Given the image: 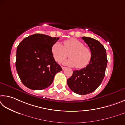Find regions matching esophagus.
<instances>
[{"label":"esophagus","mask_w":125,"mask_h":125,"mask_svg":"<svg viewBox=\"0 0 125 125\" xmlns=\"http://www.w3.org/2000/svg\"><path fill=\"white\" fill-rule=\"evenodd\" d=\"M66 69V67H63V66H62V69L63 70H65Z\"/></svg>","instance_id":"34e87169"}]
</instances>
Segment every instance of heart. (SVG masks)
<instances>
[{"label":"heart","instance_id":"b5f03b06","mask_svg":"<svg viewBox=\"0 0 125 125\" xmlns=\"http://www.w3.org/2000/svg\"><path fill=\"white\" fill-rule=\"evenodd\" d=\"M52 52L56 62H61L67 56L70 59L65 64L76 69H81L89 64L92 52L88 47L84 46L81 41L76 38H71L64 42V45L56 42L52 46Z\"/></svg>","mask_w":125,"mask_h":125}]
</instances>
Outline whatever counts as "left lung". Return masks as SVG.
Segmentation results:
<instances>
[{
    "instance_id": "8db88e82",
    "label": "left lung",
    "mask_w": 125,
    "mask_h": 125,
    "mask_svg": "<svg viewBox=\"0 0 125 125\" xmlns=\"http://www.w3.org/2000/svg\"><path fill=\"white\" fill-rule=\"evenodd\" d=\"M82 38L91 51V61L84 68L73 71L67 83L74 93L85 95L93 92L101 84L105 73L108 59L106 50L99 41L91 37H83Z\"/></svg>"
}]
</instances>
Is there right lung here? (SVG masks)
I'll return each mask as SVG.
<instances>
[{"label": "right lung", "instance_id": "right-lung-1", "mask_svg": "<svg viewBox=\"0 0 125 125\" xmlns=\"http://www.w3.org/2000/svg\"><path fill=\"white\" fill-rule=\"evenodd\" d=\"M59 38L34 34L24 38L17 46L16 68L25 86L33 90L50 86L62 68L54 60L52 46Z\"/></svg>", "mask_w": 125, "mask_h": 125}]
</instances>
